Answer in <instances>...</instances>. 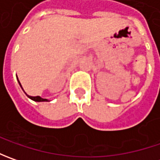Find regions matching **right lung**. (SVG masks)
Returning <instances> with one entry per match:
<instances>
[{
  "label": "right lung",
  "instance_id": "1",
  "mask_svg": "<svg viewBox=\"0 0 160 160\" xmlns=\"http://www.w3.org/2000/svg\"><path fill=\"white\" fill-rule=\"evenodd\" d=\"M18 83H19V85L21 86V83H20V82L18 81ZM22 88V86H21ZM23 89V88H22ZM24 91V90H23ZM26 93V92H25ZM27 94V93H26ZM27 96H28L29 99H31V100H33V101H34V102H49L47 99H42V98H41L40 96H35V97H33V96H29L27 94Z\"/></svg>",
  "mask_w": 160,
  "mask_h": 160
}]
</instances>
